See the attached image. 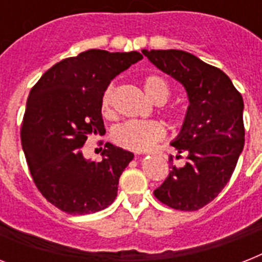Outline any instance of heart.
<instances>
[{"label":"heart","instance_id":"b5f03b06","mask_svg":"<svg viewBox=\"0 0 262 262\" xmlns=\"http://www.w3.org/2000/svg\"><path fill=\"white\" fill-rule=\"evenodd\" d=\"M143 88L148 98L156 103H163L170 96V85L162 76L149 75L143 80ZM115 85L110 83L100 98V111L104 117L113 115V98ZM166 137V127L159 121H126L113 130V140L119 147L129 151H149L156 143Z\"/></svg>","mask_w":262,"mask_h":262}]
</instances>
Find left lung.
Segmentation results:
<instances>
[{
    "instance_id": "8db88e82",
    "label": "left lung",
    "mask_w": 262,
    "mask_h": 262,
    "mask_svg": "<svg viewBox=\"0 0 262 262\" xmlns=\"http://www.w3.org/2000/svg\"><path fill=\"white\" fill-rule=\"evenodd\" d=\"M156 68L187 92L182 130L171 145L186 152V164L174 166L154 194L179 211H197L217 197L231 178L245 144L244 99L223 71L182 50H143ZM181 155L177 156L179 159Z\"/></svg>"
}]
</instances>
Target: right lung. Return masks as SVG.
I'll return each instance as SVG.
<instances>
[{"label":"right lung","mask_w":262,"mask_h":262,"mask_svg":"<svg viewBox=\"0 0 262 262\" xmlns=\"http://www.w3.org/2000/svg\"><path fill=\"white\" fill-rule=\"evenodd\" d=\"M139 51L87 50L51 67L30 92L20 137L31 177L45 199L71 215L107 208L133 154L104 144L102 162L84 159L88 137L104 135L100 98ZM102 149V148H100Z\"/></svg>","instance_id":"add662e5"}]
</instances>
